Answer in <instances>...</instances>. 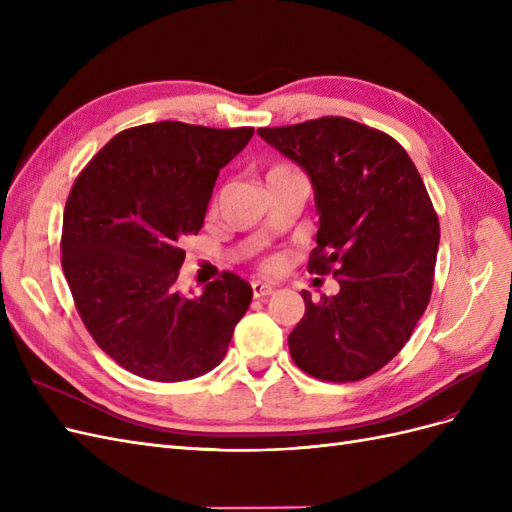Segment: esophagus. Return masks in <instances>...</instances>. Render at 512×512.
<instances>
[{"instance_id": "34e87169", "label": "esophagus", "mask_w": 512, "mask_h": 512, "mask_svg": "<svg viewBox=\"0 0 512 512\" xmlns=\"http://www.w3.org/2000/svg\"><path fill=\"white\" fill-rule=\"evenodd\" d=\"M252 290H254V297L256 299H265V297H269V294L275 292V288L271 284H267V282H254Z\"/></svg>"}]
</instances>
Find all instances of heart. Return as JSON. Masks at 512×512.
<instances>
[{
	"instance_id": "heart-1",
	"label": "heart",
	"mask_w": 512,
	"mask_h": 512,
	"mask_svg": "<svg viewBox=\"0 0 512 512\" xmlns=\"http://www.w3.org/2000/svg\"><path fill=\"white\" fill-rule=\"evenodd\" d=\"M286 175H299L297 170L294 168H290V166H286V164H277V166H273L269 173H267V179H273V177H286ZM271 265H277V260H271Z\"/></svg>"
}]
</instances>
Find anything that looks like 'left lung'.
I'll return each instance as SVG.
<instances>
[{"instance_id": "left-lung-1", "label": "left lung", "mask_w": 512, "mask_h": 512, "mask_svg": "<svg viewBox=\"0 0 512 512\" xmlns=\"http://www.w3.org/2000/svg\"><path fill=\"white\" fill-rule=\"evenodd\" d=\"M258 134L312 181L318 247L307 269L339 282L318 303L301 292L292 361L320 380L367 378L406 346L431 297L440 224L425 183L395 138L346 117Z\"/></svg>"}]
</instances>
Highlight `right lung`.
Returning <instances> with one entry per match:
<instances>
[{"mask_svg": "<svg viewBox=\"0 0 512 512\" xmlns=\"http://www.w3.org/2000/svg\"><path fill=\"white\" fill-rule=\"evenodd\" d=\"M252 134L147 123L119 132L72 185L61 267L91 337L134 376L207 374L252 303V286L235 273L200 297L177 290L183 241L203 228L215 179Z\"/></svg>", "mask_w": 512, "mask_h": 512, "instance_id": "right-lung-1", "label": "right lung"}]
</instances>
